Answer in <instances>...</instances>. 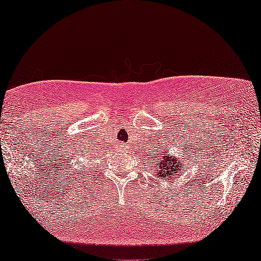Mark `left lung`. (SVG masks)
I'll return each instance as SVG.
<instances>
[{
	"mask_svg": "<svg viewBox=\"0 0 261 261\" xmlns=\"http://www.w3.org/2000/svg\"><path fill=\"white\" fill-rule=\"evenodd\" d=\"M159 166L156 176L160 179L171 180L177 174H181V168H184V165L180 163V156H175V154H169L168 150L165 152H159Z\"/></svg>",
	"mask_w": 261,
	"mask_h": 261,
	"instance_id": "8db88e82",
	"label": "left lung"
}]
</instances>
